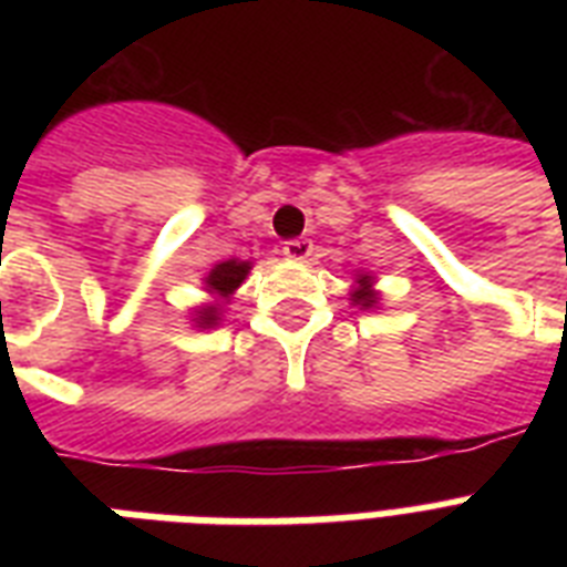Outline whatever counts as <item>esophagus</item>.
<instances>
[{
	"instance_id": "34e87169",
	"label": "esophagus",
	"mask_w": 567,
	"mask_h": 567,
	"mask_svg": "<svg viewBox=\"0 0 567 567\" xmlns=\"http://www.w3.org/2000/svg\"><path fill=\"white\" fill-rule=\"evenodd\" d=\"M311 249H315V244H311L309 238H291V240H285L282 252L288 258H293V261H302V258L311 256Z\"/></svg>"
}]
</instances>
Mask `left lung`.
Returning <instances> with one entry per match:
<instances>
[{
	"mask_svg": "<svg viewBox=\"0 0 567 567\" xmlns=\"http://www.w3.org/2000/svg\"><path fill=\"white\" fill-rule=\"evenodd\" d=\"M359 285H362V288L353 293V302H359L362 309H371L373 302H377V293L371 291V279H368V276H362V279H359Z\"/></svg>",
	"mask_w": 567,
	"mask_h": 567,
	"instance_id": "1",
	"label": "left lung"
}]
</instances>
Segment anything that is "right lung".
I'll return each instance as SVG.
<instances>
[{"label":"right lung","mask_w":567,"mask_h":567,"mask_svg":"<svg viewBox=\"0 0 567 567\" xmlns=\"http://www.w3.org/2000/svg\"><path fill=\"white\" fill-rule=\"evenodd\" d=\"M247 270H249L247 261H235V258H229V261H223V265L214 267L205 282H208V288H212L214 293H220V297H229V293L235 291L240 282H244ZM214 320H217V311H214V309L199 311V323H203V327H212Z\"/></svg>","instance_id":"right-lung-1"}]
</instances>
